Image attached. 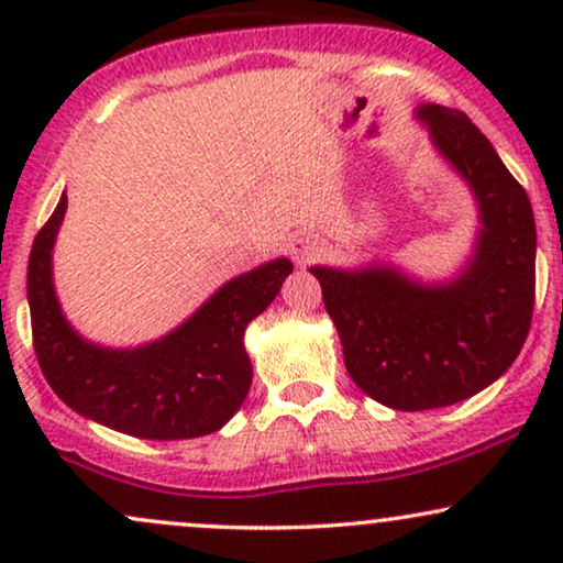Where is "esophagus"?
Listing matches in <instances>:
<instances>
[{
	"label": "esophagus",
	"instance_id": "34e87169",
	"mask_svg": "<svg viewBox=\"0 0 563 563\" xmlns=\"http://www.w3.org/2000/svg\"><path fill=\"white\" fill-rule=\"evenodd\" d=\"M288 249L294 254V260H309L314 254V241H309V238H294Z\"/></svg>",
	"mask_w": 563,
	"mask_h": 563
}]
</instances>
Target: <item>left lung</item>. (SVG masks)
Wrapping results in <instances>:
<instances>
[{
	"label": "left lung",
	"instance_id": "8db88e82",
	"mask_svg": "<svg viewBox=\"0 0 563 563\" xmlns=\"http://www.w3.org/2000/svg\"><path fill=\"white\" fill-rule=\"evenodd\" d=\"M434 145L479 200V241L448 286H421L391 267H312L344 365L376 402L416 412L487 389L514 365L534 309L532 203L463 111L418 108Z\"/></svg>",
	"mask_w": 563,
	"mask_h": 563
}]
</instances>
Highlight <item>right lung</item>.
<instances>
[{
    "mask_svg": "<svg viewBox=\"0 0 563 563\" xmlns=\"http://www.w3.org/2000/svg\"><path fill=\"white\" fill-rule=\"evenodd\" d=\"M68 198L36 232L29 256L34 352L53 391L84 418L140 439H192L219 431L251 389L243 333L294 273L275 260L224 283L177 331L137 349L87 344L68 325L53 288V245Z\"/></svg>",
    "mask_w": 563,
    "mask_h": 563,
    "instance_id": "right-lung-1",
    "label": "right lung"
}]
</instances>
